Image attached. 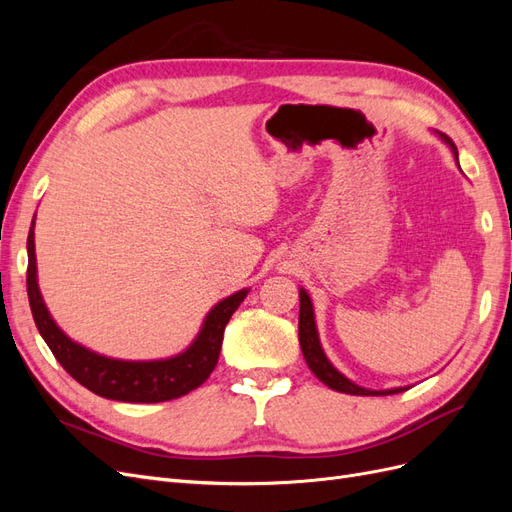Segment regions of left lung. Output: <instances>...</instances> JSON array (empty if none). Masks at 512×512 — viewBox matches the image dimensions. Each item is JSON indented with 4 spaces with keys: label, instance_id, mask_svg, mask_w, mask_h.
<instances>
[{
    "label": "left lung",
    "instance_id": "1",
    "mask_svg": "<svg viewBox=\"0 0 512 512\" xmlns=\"http://www.w3.org/2000/svg\"><path fill=\"white\" fill-rule=\"evenodd\" d=\"M444 141L451 145L455 158H457V147L455 143L451 141V138H446L444 134H440ZM299 297H301V312H299V342H301V350H303V356L305 361L309 365V369L314 371L316 378L320 382H324L329 386V389L333 391H339V393H348V395H395V393H401L406 391L404 386L401 389H391V391H369V389H363V386L350 382L346 376L339 374V371L329 363L327 356H324L322 348H320V339H318V331H316V322H314V307H312V301H309L307 292L305 290H299Z\"/></svg>",
    "mask_w": 512,
    "mask_h": 512
}]
</instances>
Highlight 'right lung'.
Listing matches in <instances>:
<instances>
[{
    "mask_svg": "<svg viewBox=\"0 0 512 512\" xmlns=\"http://www.w3.org/2000/svg\"><path fill=\"white\" fill-rule=\"evenodd\" d=\"M247 290H239L232 297L215 305L194 344L166 361H117L106 359L68 339L51 314L46 312L36 282V252L34 228L27 237V297L32 307L34 322L46 342L68 374L83 384L85 389L106 399L130 401V404H158V401L177 399L198 389L218 365L224 329L230 316L245 299Z\"/></svg>",
    "mask_w": 512,
    "mask_h": 512,
    "instance_id": "1",
    "label": "right lung"
}]
</instances>
